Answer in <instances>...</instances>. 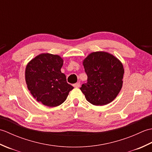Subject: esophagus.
Wrapping results in <instances>:
<instances>
[{"mask_svg":"<svg viewBox=\"0 0 152 152\" xmlns=\"http://www.w3.org/2000/svg\"><path fill=\"white\" fill-rule=\"evenodd\" d=\"M73 86L74 87V88H79V87L80 86V83L79 82H77L76 83H74Z\"/></svg>","mask_w":152,"mask_h":152,"instance_id":"1","label":"esophagus"}]
</instances>
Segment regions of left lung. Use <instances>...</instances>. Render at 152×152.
Masks as SVG:
<instances>
[{"label":"left lung","mask_w":152,"mask_h":152,"mask_svg":"<svg viewBox=\"0 0 152 152\" xmlns=\"http://www.w3.org/2000/svg\"><path fill=\"white\" fill-rule=\"evenodd\" d=\"M88 82L80 90L87 101L103 106L114 101L121 89L124 69L117 57L105 51L91 53L83 61Z\"/></svg>","instance_id":"8db88e82"}]
</instances>
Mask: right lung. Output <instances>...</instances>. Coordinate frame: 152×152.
<instances>
[{"label": "right lung", "mask_w": 152, "mask_h": 152, "mask_svg": "<svg viewBox=\"0 0 152 152\" xmlns=\"http://www.w3.org/2000/svg\"><path fill=\"white\" fill-rule=\"evenodd\" d=\"M63 59L59 56L41 53L31 59L25 69V81L33 97L45 106L62 104L74 87L61 72Z\"/></svg>", "instance_id": "1"}]
</instances>
